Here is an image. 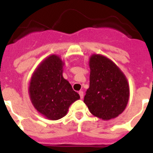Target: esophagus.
Instances as JSON below:
<instances>
[{"instance_id":"esophagus-1","label":"esophagus","mask_w":153,"mask_h":153,"mask_svg":"<svg viewBox=\"0 0 153 153\" xmlns=\"http://www.w3.org/2000/svg\"><path fill=\"white\" fill-rule=\"evenodd\" d=\"M79 97H80V99H83V92L79 91Z\"/></svg>"}]
</instances>
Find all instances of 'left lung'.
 Here are the masks:
<instances>
[{"instance_id":"1","label":"left lung","mask_w":153,"mask_h":153,"mask_svg":"<svg viewBox=\"0 0 153 153\" xmlns=\"http://www.w3.org/2000/svg\"><path fill=\"white\" fill-rule=\"evenodd\" d=\"M89 65L90 87L83 102L93 116L103 120L116 118L124 111L129 101V86L126 76L102 55H92Z\"/></svg>"}]
</instances>
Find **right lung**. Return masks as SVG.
Returning a JSON list of instances; mask_svg holds the SVG:
<instances>
[{
	"mask_svg": "<svg viewBox=\"0 0 153 153\" xmlns=\"http://www.w3.org/2000/svg\"><path fill=\"white\" fill-rule=\"evenodd\" d=\"M64 63L51 55L40 63L31 77L29 95L35 109L51 120L66 116L70 106L79 95L63 76Z\"/></svg>",
	"mask_w": 153,
	"mask_h": 153,
	"instance_id": "right-lung-1",
	"label": "right lung"
}]
</instances>
